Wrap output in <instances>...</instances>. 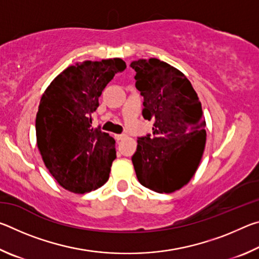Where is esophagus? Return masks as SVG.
I'll return each instance as SVG.
<instances>
[{"mask_svg": "<svg viewBox=\"0 0 259 259\" xmlns=\"http://www.w3.org/2000/svg\"><path fill=\"white\" fill-rule=\"evenodd\" d=\"M125 137V135L124 134H121V135H115V139L116 140H122Z\"/></svg>", "mask_w": 259, "mask_h": 259, "instance_id": "1", "label": "esophagus"}]
</instances>
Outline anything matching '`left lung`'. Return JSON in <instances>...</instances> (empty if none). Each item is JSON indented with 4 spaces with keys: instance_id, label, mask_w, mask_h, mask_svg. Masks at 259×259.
<instances>
[{
    "instance_id": "8db88e82",
    "label": "left lung",
    "mask_w": 259,
    "mask_h": 259,
    "mask_svg": "<svg viewBox=\"0 0 259 259\" xmlns=\"http://www.w3.org/2000/svg\"><path fill=\"white\" fill-rule=\"evenodd\" d=\"M136 88L144 97L143 116L154 120L152 135L138 137L133 163L139 183L157 193L182 188L195 174L205 146V121L191 82L156 58L138 59Z\"/></svg>"
}]
</instances>
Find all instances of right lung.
Here are the masks:
<instances>
[{
  "label": "right lung",
  "instance_id": "obj_1",
  "mask_svg": "<svg viewBox=\"0 0 259 259\" xmlns=\"http://www.w3.org/2000/svg\"><path fill=\"white\" fill-rule=\"evenodd\" d=\"M125 67L120 58L72 65L42 96L35 121L37 147L48 170L68 191L83 194L108 181L115 140L91 126V114L105 87Z\"/></svg>",
  "mask_w": 259,
  "mask_h": 259
}]
</instances>
